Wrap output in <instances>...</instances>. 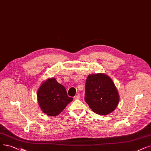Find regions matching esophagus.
I'll use <instances>...</instances> for the list:
<instances>
[{
  "label": "esophagus",
  "mask_w": 151,
  "mask_h": 151,
  "mask_svg": "<svg viewBox=\"0 0 151 151\" xmlns=\"http://www.w3.org/2000/svg\"><path fill=\"white\" fill-rule=\"evenodd\" d=\"M80 95H79V94H77V95H76V96L74 97V99H80Z\"/></svg>",
  "instance_id": "34e87169"
}]
</instances>
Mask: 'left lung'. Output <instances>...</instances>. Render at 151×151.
I'll return each instance as SVG.
<instances>
[{
	"mask_svg": "<svg viewBox=\"0 0 151 151\" xmlns=\"http://www.w3.org/2000/svg\"><path fill=\"white\" fill-rule=\"evenodd\" d=\"M85 87L84 100L94 112L106 115L116 108L120 96L112 80L106 74L89 75Z\"/></svg>",
	"mask_w": 151,
	"mask_h": 151,
	"instance_id": "8db88e82",
	"label": "left lung"
}]
</instances>
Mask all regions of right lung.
Segmentation results:
<instances>
[{
	"mask_svg": "<svg viewBox=\"0 0 151 151\" xmlns=\"http://www.w3.org/2000/svg\"><path fill=\"white\" fill-rule=\"evenodd\" d=\"M39 106L42 112L50 116L60 114L73 99L68 96L65 88L55 78L43 81L37 92Z\"/></svg>",
	"mask_w": 151,
	"mask_h": 151,
	"instance_id": "right-lung-1",
	"label": "right lung"
}]
</instances>
